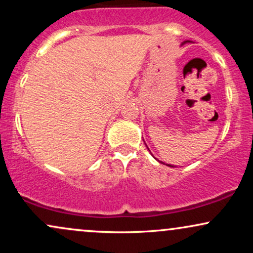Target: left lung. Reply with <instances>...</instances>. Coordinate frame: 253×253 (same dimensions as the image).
Here are the masks:
<instances>
[{"label":"left lung","instance_id":"obj_1","mask_svg":"<svg viewBox=\"0 0 253 253\" xmlns=\"http://www.w3.org/2000/svg\"><path fill=\"white\" fill-rule=\"evenodd\" d=\"M169 167H171V165H169Z\"/></svg>","mask_w":253,"mask_h":253}]
</instances>
